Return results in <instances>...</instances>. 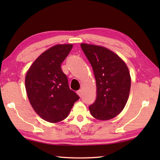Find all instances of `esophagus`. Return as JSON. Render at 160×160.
<instances>
[{"instance_id": "esophagus-1", "label": "esophagus", "mask_w": 160, "mask_h": 160, "mask_svg": "<svg viewBox=\"0 0 160 160\" xmlns=\"http://www.w3.org/2000/svg\"><path fill=\"white\" fill-rule=\"evenodd\" d=\"M77 93H78V95H79L80 97H81V96H82V90H78V92H77Z\"/></svg>"}]
</instances>
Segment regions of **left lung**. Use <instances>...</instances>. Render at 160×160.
Listing matches in <instances>:
<instances>
[{"instance_id": "8db88e82", "label": "left lung", "mask_w": 160, "mask_h": 160, "mask_svg": "<svg viewBox=\"0 0 160 160\" xmlns=\"http://www.w3.org/2000/svg\"><path fill=\"white\" fill-rule=\"evenodd\" d=\"M96 80L97 99L89 107L98 120H109L121 112L128 101L131 76L126 63L107 48L81 44Z\"/></svg>"}]
</instances>
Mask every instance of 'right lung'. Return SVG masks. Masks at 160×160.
Here are the masks:
<instances>
[{
    "label": "right lung",
    "instance_id": "1",
    "mask_svg": "<svg viewBox=\"0 0 160 160\" xmlns=\"http://www.w3.org/2000/svg\"><path fill=\"white\" fill-rule=\"evenodd\" d=\"M72 48V44H58L48 48L27 72L25 88L29 101L37 114L48 122L63 121L80 99L70 89L61 68Z\"/></svg>",
    "mask_w": 160,
    "mask_h": 160
}]
</instances>
